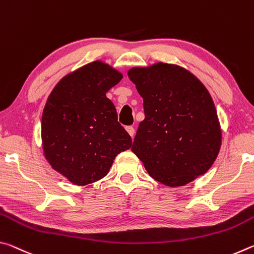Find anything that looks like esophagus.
I'll return each instance as SVG.
<instances>
[{"mask_svg": "<svg viewBox=\"0 0 254 254\" xmlns=\"http://www.w3.org/2000/svg\"><path fill=\"white\" fill-rule=\"evenodd\" d=\"M126 128H127V131L128 134L131 135V137L134 136V133H135L134 132V127H127Z\"/></svg>", "mask_w": 254, "mask_h": 254, "instance_id": "obj_1", "label": "esophagus"}]
</instances>
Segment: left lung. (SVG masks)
<instances>
[{"mask_svg":"<svg viewBox=\"0 0 254 254\" xmlns=\"http://www.w3.org/2000/svg\"><path fill=\"white\" fill-rule=\"evenodd\" d=\"M127 76L143 98L132 152L169 187L204 175L220 152L222 130L212 96L197 77L174 64L133 67Z\"/></svg>","mask_w":254,"mask_h":254,"instance_id":"1","label":"left lung"}]
</instances>
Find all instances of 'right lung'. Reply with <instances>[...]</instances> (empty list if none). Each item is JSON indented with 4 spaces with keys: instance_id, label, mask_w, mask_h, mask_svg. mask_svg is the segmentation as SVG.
Listing matches in <instances>:
<instances>
[{
    "instance_id": "add662e5",
    "label": "right lung",
    "mask_w": 254,
    "mask_h": 254,
    "mask_svg": "<svg viewBox=\"0 0 254 254\" xmlns=\"http://www.w3.org/2000/svg\"><path fill=\"white\" fill-rule=\"evenodd\" d=\"M123 75L101 60L69 72L55 86L42 112L41 140L51 168L77 186L105 177L132 145L106 93Z\"/></svg>"
}]
</instances>
